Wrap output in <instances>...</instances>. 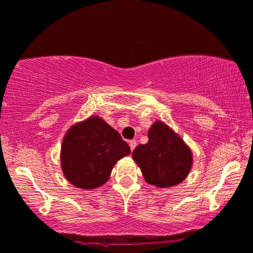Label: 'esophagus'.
I'll return each instance as SVG.
<instances>
[{"label": "esophagus", "instance_id": "esophagus-1", "mask_svg": "<svg viewBox=\"0 0 253 253\" xmlns=\"http://www.w3.org/2000/svg\"><path fill=\"white\" fill-rule=\"evenodd\" d=\"M128 144H129V147H130V150H134V148L136 147V140H130L129 142H128Z\"/></svg>", "mask_w": 253, "mask_h": 253}]
</instances>
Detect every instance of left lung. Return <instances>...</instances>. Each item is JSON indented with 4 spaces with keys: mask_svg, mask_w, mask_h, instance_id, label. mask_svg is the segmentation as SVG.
I'll list each match as a JSON object with an SVG mask.
<instances>
[{
    "mask_svg": "<svg viewBox=\"0 0 253 253\" xmlns=\"http://www.w3.org/2000/svg\"><path fill=\"white\" fill-rule=\"evenodd\" d=\"M149 141L133 150L148 184L170 187L183 181L192 167V154L184 141L166 124L156 121L148 132Z\"/></svg>",
    "mask_w": 253,
    "mask_h": 253,
    "instance_id": "obj_1",
    "label": "left lung"
}]
</instances>
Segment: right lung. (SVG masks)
<instances>
[{
  "label": "right lung",
  "mask_w": 253,
  "mask_h": 253,
  "mask_svg": "<svg viewBox=\"0 0 253 253\" xmlns=\"http://www.w3.org/2000/svg\"><path fill=\"white\" fill-rule=\"evenodd\" d=\"M130 153L120 134L99 117L76 124L66 134L61 167L67 179L80 188H96L109 179L114 164Z\"/></svg>",
  "instance_id": "add662e5"
}]
</instances>
